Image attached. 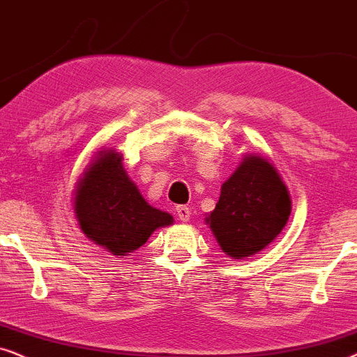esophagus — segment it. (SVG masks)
<instances>
[{"mask_svg":"<svg viewBox=\"0 0 357 357\" xmlns=\"http://www.w3.org/2000/svg\"><path fill=\"white\" fill-rule=\"evenodd\" d=\"M176 213H178L179 220L188 222L189 217H191V208H189L188 206H178L176 207Z\"/></svg>","mask_w":357,"mask_h":357,"instance_id":"obj_1","label":"esophagus"}]
</instances>
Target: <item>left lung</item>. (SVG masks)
<instances>
[{"label": "left lung", "mask_w": 357, "mask_h": 357, "mask_svg": "<svg viewBox=\"0 0 357 357\" xmlns=\"http://www.w3.org/2000/svg\"><path fill=\"white\" fill-rule=\"evenodd\" d=\"M291 197L268 160L246 156L222 184L220 199L207 217L220 248L235 259L258 253L282 231Z\"/></svg>", "instance_id": "obj_1"}]
</instances>
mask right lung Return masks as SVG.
Wrapping results in <instances>:
<instances>
[{"instance_id":"right-lung-1","label":"right lung","mask_w":357,"mask_h":357,"mask_svg":"<svg viewBox=\"0 0 357 357\" xmlns=\"http://www.w3.org/2000/svg\"><path fill=\"white\" fill-rule=\"evenodd\" d=\"M121 161L117 151L101 155L84 173L75 196V213L84 235L117 256L140 248L156 228L173 223L169 213L145 202Z\"/></svg>"}]
</instances>
